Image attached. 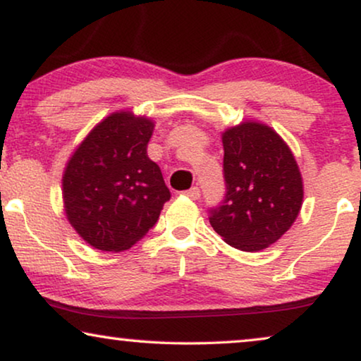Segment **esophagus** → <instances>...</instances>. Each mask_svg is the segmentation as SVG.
I'll use <instances>...</instances> for the list:
<instances>
[{
    "label": "esophagus",
    "instance_id": "34e87169",
    "mask_svg": "<svg viewBox=\"0 0 361 361\" xmlns=\"http://www.w3.org/2000/svg\"><path fill=\"white\" fill-rule=\"evenodd\" d=\"M184 195L185 197H189V199H192V200H197L200 197V190H199V187H192V189H189V190H185L184 192Z\"/></svg>",
    "mask_w": 361,
    "mask_h": 361
}]
</instances>
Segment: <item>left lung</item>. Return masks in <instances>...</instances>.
Listing matches in <instances>:
<instances>
[{"label":"left lung","mask_w":361,"mask_h":361,"mask_svg":"<svg viewBox=\"0 0 361 361\" xmlns=\"http://www.w3.org/2000/svg\"><path fill=\"white\" fill-rule=\"evenodd\" d=\"M226 195L210 212V225L240 251L266 250L298 219L304 182L298 161L279 133L245 120L221 133Z\"/></svg>","instance_id":"8db88e82"}]
</instances>
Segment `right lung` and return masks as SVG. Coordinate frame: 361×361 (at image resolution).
<instances>
[{
    "label": "right lung",
    "instance_id": "right-lung-1",
    "mask_svg": "<svg viewBox=\"0 0 361 361\" xmlns=\"http://www.w3.org/2000/svg\"><path fill=\"white\" fill-rule=\"evenodd\" d=\"M154 126L149 116L113 111L92 128L63 167V212L95 250H130L169 200L159 166L147 156Z\"/></svg>",
    "mask_w": 361,
    "mask_h": 361
}]
</instances>
